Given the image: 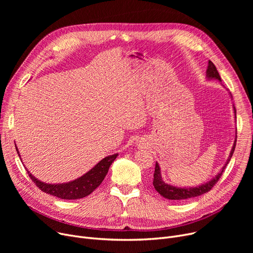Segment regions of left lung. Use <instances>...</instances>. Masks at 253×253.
Here are the masks:
<instances>
[{
    "mask_svg": "<svg viewBox=\"0 0 253 253\" xmlns=\"http://www.w3.org/2000/svg\"><path fill=\"white\" fill-rule=\"evenodd\" d=\"M206 74H207L208 79H217V80H219V81H221L220 76H219V74H218V72L215 68V65L213 64V62L210 61V60L208 62V69H207ZM235 116H236V110H235ZM236 142H237V139H235V141H234V145L232 148V151H231V154L229 156L227 163H225V165L223 166V168L221 169L219 173L213 179H211L207 183L202 184V185H200V187H197V188H188V189L187 188H177V187H173V185L165 183L162 179V176H161L160 167H159L158 163H156L154 180H153V184H154L156 191L161 196H163L164 198L169 199V200H185V199H190V198H194V197H197V196H201V195L209 192L212 188L214 187V184L219 180L220 176L222 175V172H223L225 166L229 164L231 158L234 154L235 148H236Z\"/></svg>",
    "mask_w": 253,
    "mask_h": 253,
    "instance_id": "obj_1",
    "label": "left lung"
}]
</instances>
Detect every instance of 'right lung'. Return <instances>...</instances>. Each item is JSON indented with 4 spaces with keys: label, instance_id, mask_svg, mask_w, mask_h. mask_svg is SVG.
<instances>
[{
    "label": "right lung",
    "instance_id": "add662e5",
    "mask_svg": "<svg viewBox=\"0 0 253 253\" xmlns=\"http://www.w3.org/2000/svg\"><path fill=\"white\" fill-rule=\"evenodd\" d=\"M117 156L118 154L105 157L98 164H96L91 170H89L86 174H84L80 178H77L74 181H70L66 183H44L37 179L35 176H33L29 171L28 173L31 179L34 181V183L44 193L55 196L60 199H64V200H76V199H81L90 195L97 187H99V184L104 179L110 166L115 161Z\"/></svg>",
    "mask_w": 253,
    "mask_h": 253
}]
</instances>
